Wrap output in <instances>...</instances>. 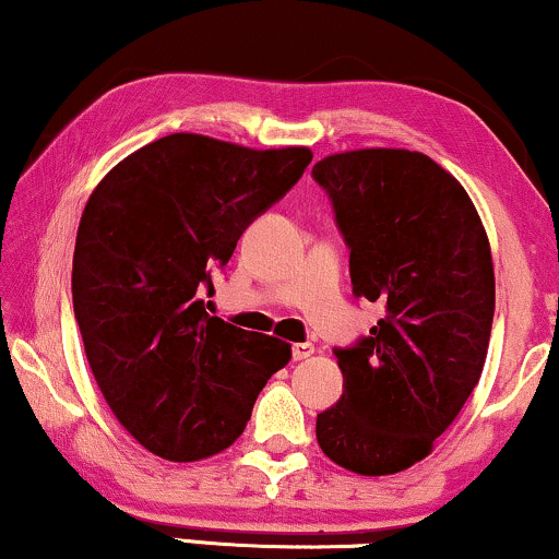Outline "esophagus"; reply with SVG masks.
I'll list each match as a JSON object with an SVG mask.
<instances>
[{
    "label": "esophagus",
    "instance_id": "esophagus-1",
    "mask_svg": "<svg viewBox=\"0 0 559 559\" xmlns=\"http://www.w3.org/2000/svg\"><path fill=\"white\" fill-rule=\"evenodd\" d=\"M312 354H316V346H312V343H295L293 346L295 361H305V358H310Z\"/></svg>",
    "mask_w": 559,
    "mask_h": 559
}]
</instances>
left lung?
I'll use <instances>...</instances> for the list:
<instances>
[{
	"label": "left lung",
	"mask_w": 559,
	"mask_h": 559,
	"mask_svg": "<svg viewBox=\"0 0 559 559\" xmlns=\"http://www.w3.org/2000/svg\"><path fill=\"white\" fill-rule=\"evenodd\" d=\"M312 178L350 249L354 295L386 310L356 346L333 350L343 394L318 415V445L341 468L389 476L430 455L478 384L491 247L465 188L423 152H341Z\"/></svg>",
	"instance_id": "obj_1"
}]
</instances>
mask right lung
I'll return each instance as SVG.
<instances>
[{
  "mask_svg": "<svg viewBox=\"0 0 559 559\" xmlns=\"http://www.w3.org/2000/svg\"><path fill=\"white\" fill-rule=\"evenodd\" d=\"M308 147L251 150L167 134L106 173L83 209L73 312L98 389L165 461L226 450L293 348L205 312L211 272L310 165Z\"/></svg>",
  "mask_w": 559,
  "mask_h": 559,
  "instance_id": "right-lung-1",
  "label": "right lung"
}]
</instances>
